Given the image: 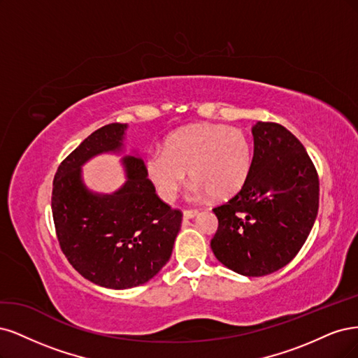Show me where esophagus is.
Returning <instances> with one entry per match:
<instances>
[{"instance_id": "esophagus-1", "label": "esophagus", "mask_w": 358, "mask_h": 358, "mask_svg": "<svg viewBox=\"0 0 358 358\" xmlns=\"http://www.w3.org/2000/svg\"><path fill=\"white\" fill-rule=\"evenodd\" d=\"M198 214H199L198 210H186V211L182 213V217L184 218H194Z\"/></svg>"}]
</instances>
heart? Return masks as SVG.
I'll return each mask as SVG.
<instances>
[{
    "instance_id": "heart-1",
    "label": "heart",
    "mask_w": 358,
    "mask_h": 358,
    "mask_svg": "<svg viewBox=\"0 0 358 358\" xmlns=\"http://www.w3.org/2000/svg\"><path fill=\"white\" fill-rule=\"evenodd\" d=\"M252 148L244 131L234 126L196 123L171 134L164 148L148 153L147 176L160 198L174 201L189 172L196 196L229 198L244 186Z\"/></svg>"
}]
</instances>
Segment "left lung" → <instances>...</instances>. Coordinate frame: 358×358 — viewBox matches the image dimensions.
<instances>
[{
    "mask_svg": "<svg viewBox=\"0 0 358 358\" xmlns=\"http://www.w3.org/2000/svg\"><path fill=\"white\" fill-rule=\"evenodd\" d=\"M255 155L244 186L214 208V256L230 271L263 276L284 268L305 244L318 214L320 181L305 147L284 126H252Z\"/></svg>",
    "mask_w": 358,
    "mask_h": 358,
    "instance_id": "8db88e82",
    "label": "left lung"
}]
</instances>
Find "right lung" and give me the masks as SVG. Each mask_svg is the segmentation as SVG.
Listing matches in <instances>:
<instances>
[{"mask_svg": "<svg viewBox=\"0 0 358 358\" xmlns=\"http://www.w3.org/2000/svg\"><path fill=\"white\" fill-rule=\"evenodd\" d=\"M128 123L90 134L57 168L52 213L59 245L73 268L96 285L126 290L153 278L168 263L181 213L159 199L141 157H122L126 181L113 193L90 190L83 165L124 152Z\"/></svg>", "mask_w": 358, "mask_h": 358, "instance_id": "obj_1", "label": "right lung"}]
</instances>
